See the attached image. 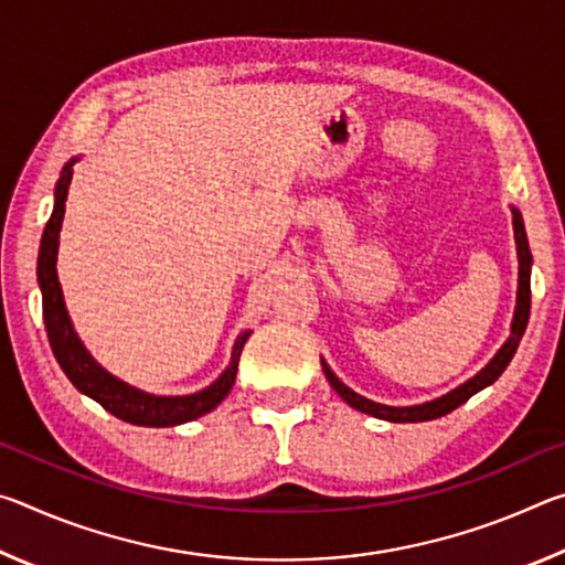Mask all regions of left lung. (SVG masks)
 I'll return each mask as SVG.
<instances>
[{
  "label": "left lung",
  "instance_id": "1",
  "mask_svg": "<svg viewBox=\"0 0 565 565\" xmlns=\"http://www.w3.org/2000/svg\"><path fill=\"white\" fill-rule=\"evenodd\" d=\"M513 212V234H515V252H519V296H515V311H513V321H511V337L499 349V353L486 363V369L478 371L473 379H468L466 384H461L454 391H448L446 396L426 401V404L418 406H386V404H376V401L363 398L356 391H351L339 376L329 369V363L321 359L323 374H327L329 384L333 391L347 401L351 408L361 411V414H369L374 418H384V420H394V424H418V420H431V418H441L446 414H451L454 408L466 404L468 398L478 391L491 386L495 379H499L505 366H509L515 349H519L521 337L525 327H529V313H531V248H529V238H525V228H523V216L519 209H511Z\"/></svg>",
  "mask_w": 565,
  "mask_h": 565
}]
</instances>
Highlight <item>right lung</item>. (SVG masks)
<instances>
[{
	"label": "right lung",
	"mask_w": 565,
	"mask_h": 565,
	"mask_svg": "<svg viewBox=\"0 0 565 565\" xmlns=\"http://www.w3.org/2000/svg\"><path fill=\"white\" fill-rule=\"evenodd\" d=\"M74 161L76 159H72L70 164L62 169V177L56 181L54 212L44 226L40 262H36V279H40V289H42L44 327H46V337H50V347L54 351L56 361H60L66 379H70L82 394H87L89 398H94L97 404L107 408L109 414L127 420V424L177 426L209 414V411H214L228 396V391H232L236 381L238 356H242V349L246 339L252 337V331L238 333L232 351V361H228L224 374L218 376L212 386H206L189 396H154V394H147V391H139L129 384H124L121 379L111 376L109 371H104L99 363L92 359V353L84 349L79 337H76L70 313H66L60 279H56V248H60V232L64 222L66 194H70V184H72Z\"/></svg>",
	"instance_id": "1"
}]
</instances>
